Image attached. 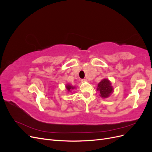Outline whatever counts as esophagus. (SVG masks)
<instances>
[{"label": "esophagus", "mask_w": 152, "mask_h": 152, "mask_svg": "<svg viewBox=\"0 0 152 152\" xmlns=\"http://www.w3.org/2000/svg\"><path fill=\"white\" fill-rule=\"evenodd\" d=\"M82 82H87V79H82Z\"/></svg>", "instance_id": "obj_1"}]
</instances>
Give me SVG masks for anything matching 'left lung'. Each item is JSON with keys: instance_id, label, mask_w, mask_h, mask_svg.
I'll use <instances>...</instances> for the list:
<instances>
[{"instance_id": "obj_1", "label": "left lung", "mask_w": 152, "mask_h": 152, "mask_svg": "<svg viewBox=\"0 0 152 152\" xmlns=\"http://www.w3.org/2000/svg\"><path fill=\"white\" fill-rule=\"evenodd\" d=\"M97 91H99V96L102 98H108L113 92V87L108 79H103L98 84Z\"/></svg>"}]
</instances>
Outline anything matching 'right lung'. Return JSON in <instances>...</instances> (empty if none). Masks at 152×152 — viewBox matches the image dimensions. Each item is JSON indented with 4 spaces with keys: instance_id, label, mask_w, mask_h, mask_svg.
<instances>
[{
    "instance_id": "add662e5",
    "label": "right lung",
    "mask_w": 152,
    "mask_h": 152,
    "mask_svg": "<svg viewBox=\"0 0 152 152\" xmlns=\"http://www.w3.org/2000/svg\"><path fill=\"white\" fill-rule=\"evenodd\" d=\"M66 89L67 90L68 92H70V93H72V91L74 89H75V86H71L70 84H66Z\"/></svg>"
}]
</instances>
